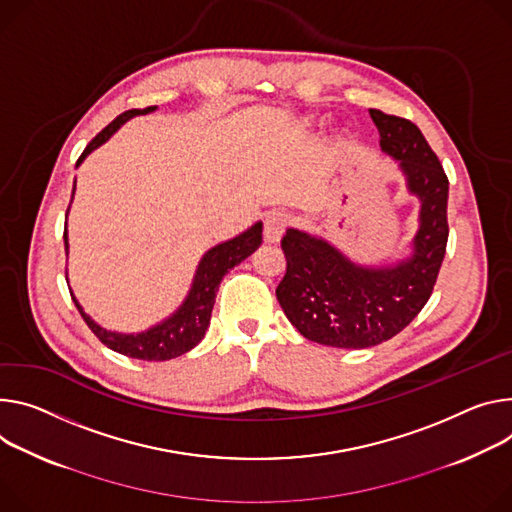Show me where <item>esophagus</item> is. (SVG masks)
I'll use <instances>...</instances> for the list:
<instances>
[{"label": "esophagus", "instance_id": "1", "mask_svg": "<svg viewBox=\"0 0 512 512\" xmlns=\"http://www.w3.org/2000/svg\"><path fill=\"white\" fill-rule=\"evenodd\" d=\"M290 224V214L284 210H273L265 216V224H263V239L267 243H277L282 239L284 230Z\"/></svg>", "mask_w": 512, "mask_h": 512}]
</instances>
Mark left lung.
I'll return each instance as SVG.
<instances>
[{
	"instance_id": "left-lung-1",
	"label": "left lung",
	"mask_w": 512,
	"mask_h": 512,
	"mask_svg": "<svg viewBox=\"0 0 512 512\" xmlns=\"http://www.w3.org/2000/svg\"><path fill=\"white\" fill-rule=\"evenodd\" d=\"M369 116L382 151L400 163L408 192L421 200L412 255L363 267L308 232L288 228L282 239L288 265L275 296L300 335L337 349L374 347L408 327L433 294L449 237V179L427 138L406 118L380 110Z\"/></svg>"
}]
</instances>
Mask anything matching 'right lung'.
Returning <instances> with one entry per match:
<instances>
[{
	"instance_id": "right-lung-1",
	"label": "right lung",
	"mask_w": 512,
	"mask_h": 512,
	"mask_svg": "<svg viewBox=\"0 0 512 512\" xmlns=\"http://www.w3.org/2000/svg\"><path fill=\"white\" fill-rule=\"evenodd\" d=\"M153 110H157V106H149L145 110H128V112L120 114L114 122H110L94 138V141L85 147V151L77 159V165L91 151L104 145L126 120H130L132 116H138V114H149ZM73 192H75V188H73ZM67 212H69V208H67ZM261 232H263V222H255L251 228L241 232L239 237L212 247L202 257V261L198 265L188 298L183 300V304L169 318L155 324V327H151L149 331L136 333V335L106 331L100 327L98 322L91 320L89 314L83 312V308L79 306V302L75 300L73 294H71V298H73L79 314L83 316L85 324L91 329V333H94L108 349L122 353L126 357H132V359H145V361H167V359L179 357L183 353H188L190 349H194L204 339L222 277L232 267L239 265L243 259H247L261 245V241H263ZM63 239H65V251H67L69 249L67 226H65Z\"/></svg>"
}]
</instances>
